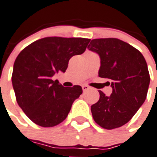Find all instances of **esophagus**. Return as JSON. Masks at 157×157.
I'll use <instances>...</instances> for the list:
<instances>
[{
    "label": "esophagus",
    "instance_id": "34e87169",
    "mask_svg": "<svg viewBox=\"0 0 157 157\" xmlns=\"http://www.w3.org/2000/svg\"><path fill=\"white\" fill-rule=\"evenodd\" d=\"M90 89V87L89 86H86V85H83V86H82V90H83L84 92L89 90Z\"/></svg>",
    "mask_w": 157,
    "mask_h": 157
}]
</instances>
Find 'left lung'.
<instances>
[{
    "mask_svg": "<svg viewBox=\"0 0 157 157\" xmlns=\"http://www.w3.org/2000/svg\"><path fill=\"white\" fill-rule=\"evenodd\" d=\"M88 49L100 58L98 76L109 79L110 96L99 90V100L91 106L94 121L112 129L129 122L147 98L150 76L146 60L139 50L117 38L91 40Z\"/></svg>",
    "mask_w": 157,
    "mask_h": 157,
    "instance_id": "obj_1",
    "label": "left lung"
}]
</instances>
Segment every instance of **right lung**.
Wrapping results in <instances>:
<instances>
[{
	"instance_id": "right-lung-1",
	"label": "right lung",
	"mask_w": 157,
	"mask_h": 157,
	"mask_svg": "<svg viewBox=\"0 0 157 157\" xmlns=\"http://www.w3.org/2000/svg\"><path fill=\"white\" fill-rule=\"evenodd\" d=\"M90 39L45 37L23 49L13 63L12 85L16 100L29 119L42 127L55 126L67 117L82 94L80 86L63 87L53 81L65 72L69 59L86 51Z\"/></svg>"
}]
</instances>
